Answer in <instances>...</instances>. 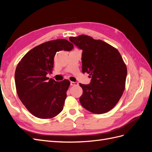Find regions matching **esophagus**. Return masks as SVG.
Segmentation results:
<instances>
[{
  "mask_svg": "<svg viewBox=\"0 0 152 152\" xmlns=\"http://www.w3.org/2000/svg\"><path fill=\"white\" fill-rule=\"evenodd\" d=\"M78 84L77 82H70V85L72 86H78Z\"/></svg>",
  "mask_w": 152,
  "mask_h": 152,
  "instance_id": "34e87169",
  "label": "esophagus"
}]
</instances>
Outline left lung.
<instances>
[{"label":"left lung","instance_id":"1","mask_svg":"<svg viewBox=\"0 0 152 152\" xmlns=\"http://www.w3.org/2000/svg\"><path fill=\"white\" fill-rule=\"evenodd\" d=\"M70 42L82 50V72L91 75L89 84H79L82 107L97 114L107 113L121 99L125 89L127 67L118 50L102 40L81 35Z\"/></svg>","mask_w":152,"mask_h":152}]
</instances>
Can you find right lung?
I'll list each match as a JSON object with an SVG mask.
<instances>
[{
    "mask_svg": "<svg viewBox=\"0 0 152 152\" xmlns=\"http://www.w3.org/2000/svg\"><path fill=\"white\" fill-rule=\"evenodd\" d=\"M73 48V44L66 39L50 40L31 49L18 64L15 75L17 94L36 117L51 118L63 110L70 82L49 80L46 75L52 73L56 53Z\"/></svg>",
    "mask_w": 152,
    "mask_h": 152,
    "instance_id": "add662e5",
    "label": "right lung"
}]
</instances>
